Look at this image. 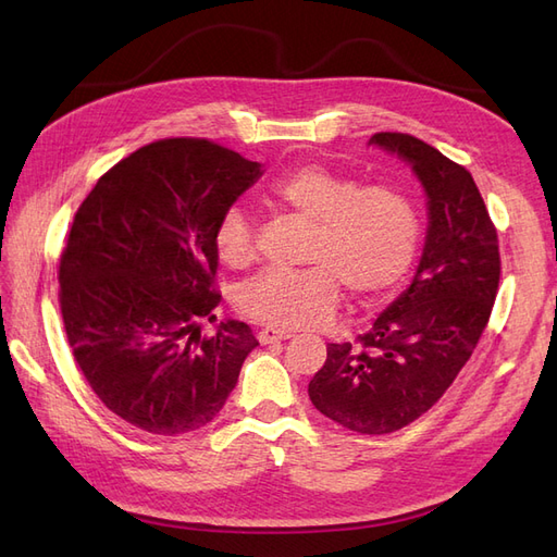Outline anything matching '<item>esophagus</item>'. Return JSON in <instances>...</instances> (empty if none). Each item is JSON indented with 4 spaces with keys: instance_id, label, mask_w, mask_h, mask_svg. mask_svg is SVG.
Listing matches in <instances>:
<instances>
[{
    "instance_id": "1",
    "label": "esophagus",
    "mask_w": 557,
    "mask_h": 557,
    "mask_svg": "<svg viewBox=\"0 0 557 557\" xmlns=\"http://www.w3.org/2000/svg\"><path fill=\"white\" fill-rule=\"evenodd\" d=\"M290 332L288 330H278V327H262L258 332V339L260 344H274V342H283V339H290Z\"/></svg>"
}]
</instances>
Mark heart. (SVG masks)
<instances>
[{"label": "heart", "mask_w": 557, "mask_h": 557, "mask_svg": "<svg viewBox=\"0 0 557 557\" xmlns=\"http://www.w3.org/2000/svg\"><path fill=\"white\" fill-rule=\"evenodd\" d=\"M272 197L313 227L307 246L309 269L267 272L246 281L237 307L244 315L278 330H318L336 313L342 285L352 299L376 301L411 269L420 244L413 201L387 185H369L327 166L307 164L281 176ZM218 258L246 267L256 256L252 223L232 205L213 230Z\"/></svg>", "instance_id": "b5f03b06"}]
</instances>
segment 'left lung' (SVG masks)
Returning <instances> with one entry per match:
<instances>
[{
	"mask_svg": "<svg viewBox=\"0 0 557 557\" xmlns=\"http://www.w3.org/2000/svg\"><path fill=\"white\" fill-rule=\"evenodd\" d=\"M369 146L411 166L428 197L416 274L360 346L327 344L309 383L313 407L360 434H387L432 409L471 358L499 285L497 230L465 166L411 134L379 132Z\"/></svg>",
	"mask_w": 557,
	"mask_h": 557,
	"instance_id": "8db88e82",
	"label": "left lung"
}]
</instances>
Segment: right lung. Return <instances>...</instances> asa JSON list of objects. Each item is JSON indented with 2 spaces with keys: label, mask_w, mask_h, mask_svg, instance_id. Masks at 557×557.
Listing matches in <instances>:
<instances>
[{
  "label": "right lung",
  "mask_w": 557,
  "mask_h": 557,
  "mask_svg": "<svg viewBox=\"0 0 557 557\" xmlns=\"http://www.w3.org/2000/svg\"><path fill=\"white\" fill-rule=\"evenodd\" d=\"M262 164L207 139L148 144L97 181L60 260V309L83 376L104 407L150 434L209 425L258 346L213 323V230Z\"/></svg>",
  "instance_id": "1"
}]
</instances>
